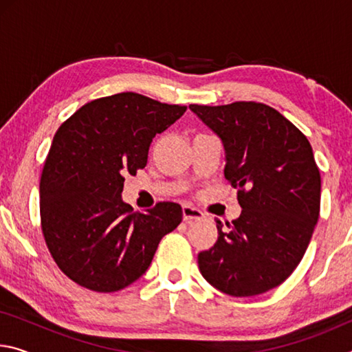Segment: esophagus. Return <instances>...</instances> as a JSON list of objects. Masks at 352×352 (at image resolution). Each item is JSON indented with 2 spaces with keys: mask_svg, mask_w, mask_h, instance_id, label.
<instances>
[{
  "mask_svg": "<svg viewBox=\"0 0 352 352\" xmlns=\"http://www.w3.org/2000/svg\"><path fill=\"white\" fill-rule=\"evenodd\" d=\"M182 211H183V219L186 220V222H194V220L204 219V212L197 210V208L190 206V205H183Z\"/></svg>",
  "mask_w": 352,
  "mask_h": 352,
  "instance_id": "34e87169",
  "label": "esophagus"
}]
</instances>
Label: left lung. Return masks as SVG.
<instances>
[{
	"mask_svg": "<svg viewBox=\"0 0 352 352\" xmlns=\"http://www.w3.org/2000/svg\"><path fill=\"white\" fill-rule=\"evenodd\" d=\"M189 109L222 141L223 174L242 208L226 226L216 220L219 237L199 253L200 273L226 295L264 294L296 269L317 225L321 178L312 147L269 105Z\"/></svg>",
	"mask_w": 352,
	"mask_h": 352,
	"instance_id": "left-lung-1",
	"label": "left lung"
}]
</instances>
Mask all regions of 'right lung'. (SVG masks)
Masks as SVG:
<instances>
[{"label": "right lung", "instance_id": "obj_1", "mask_svg": "<svg viewBox=\"0 0 352 352\" xmlns=\"http://www.w3.org/2000/svg\"><path fill=\"white\" fill-rule=\"evenodd\" d=\"M136 93L83 105L57 130L40 182L46 245L65 275L94 292H116L151 267L164 234L182 222L178 204L132 212L124 175L146 168L155 135L183 116Z\"/></svg>", "mask_w": 352, "mask_h": 352}]
</instances>
